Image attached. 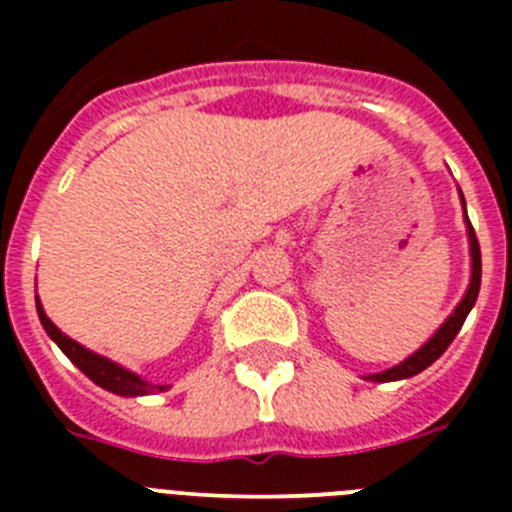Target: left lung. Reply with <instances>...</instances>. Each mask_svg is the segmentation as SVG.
I'll use <instances>...</instances> for the list:
<instances>
[{"label":"left lung","instance_id":"8db88e82","mask_svg":"<svg viewBox=\"0 0 512 512\" xmlns=\"http://www.w3.org/2000/svg\"><path fill=\"white\" fill-rule=\"evenodd\" d=\"M461 205H464V197H461ZM464 212H467V207H464ZM467 228H469V243H472V282H469V289H467V295H464V300L456 305V310L451 312V318L436 330V336L425 343L420 351H415L410 359H405L402 364L392 366V369H387V372L372 374V377H369L372 382H395V379L415 377V374L423 372L425 366H431L433 361H436L438 356H441L443 351L451 346V341H454L456 333L461 330V325H464V320H467L469 310H472L474 302H477L479 284H482V251H479L477 233H474L472 223H469V217H467Z\"/></svg>","mask_w":512,"mask_h":512}]
</instances>
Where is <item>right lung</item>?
Returning a JSON list of instances; mask_svg holds the SVG:
<instances>
[{"label": "right lung", "mask_w": 512, "mask_h": 512, "mask_svg": "<svg viewBox=\"0 0 512 512\" xmlns=\"http://www.w3.org/2000/svg\"><path fill=\"white\" fill-rule=\"evenodd\" d=\"M35 305H38V318L43 323L45 333L58 343L63 354L69 356L71 364H76L81 372L87 374L94 384L104 387V390L115 392V395H125V397H135V395H148V392H164V384H148L138 377V374L128 372V369H122V366L112 364L110 359H104V356L92 354L89 348L79 346L76 341H71L69 336H63L61 330L51 323V318L45 315L43 307H40L38 297H35Z\"/></svg>", "instance_id": "add662e5"}]
</instances>
